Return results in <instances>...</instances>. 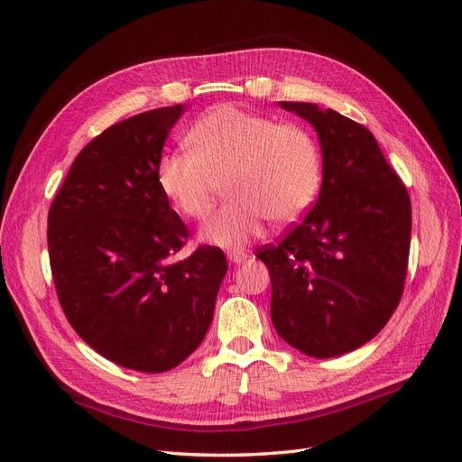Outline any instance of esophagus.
Listing matches in <instances>:
<instances>
[{
    "label": "esophagus",
    "mask_w": 462,
    "mask_h": 462,
    "mask_svg": "<svg viewBox=\"0 0 462 462\" xmlns=\"http://www.w3.org/2000/svg\"><path fill=\"white\" fill-rule=\"evenodd\" d=\"M246 258H248V254L243 253V250H227V260L231 263H243Z\"/></svg>",
    "instance_id": "1"
}]
</instances>
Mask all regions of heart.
Here are the masks:
<instances>
[{"label":"heart","mask_w":462,"mask_h":462,"mask_svg":"<svg viewBox=\"0 0 462 462\" xmlns=\"http://www.w3.org/2000/svg\"><path fill=\"white\" fill-rule=\"evenodd\" d=\"M187 146L162 156L158 187L180 216L202 221L226 183L229 200L202 229L209 243L243 246L268 219L287 226L318 199L324 160L318 138L300 123L223 104L192 125Z\"/></svg>","instance_id":"heart-1"}]
</instances>
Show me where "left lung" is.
Wrapping results in <instances>:
<instances>
[{
	"label": "left lung",
	"instance_id": "8db88e82",
	"mask_svg": "<svg viewBox=\"0 0 462 462\" xmlns=\"http://www.w3.org/2000/svg\"><path fill=\"white\" fill-rule=\"evenodd\" d=\"M279 106L314 125L324 180L304 219L258 248L272 279V321L300 353L339 356L375 337L401 302L411 199L365 125L309 102Z\"/></svg>",
	"mask_w": 462,
	"mask_h": 462
}]
</instances>
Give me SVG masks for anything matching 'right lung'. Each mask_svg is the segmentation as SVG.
Listing matches in <instances>:
<instances>
[{
  "label": "right lung",
  "mask_w": 462,
  "mask_h": 462,
  "mask_svg": "<svg viewBox=\"0 0 462 462\" xmlns=\"http://www.w3.org/2000/svg\"><path fill=\"white\" fill-rule=\"evenodd\" d=\"M183 104L111 125L80 150L48 214L51 277L65 318L96 353L158 374L189 358L212 324L227 260L202 245L171 262L187 226L158 187Z\"/></svg>",
  "instance_id": "right-lung-1"
}]
</instances>
